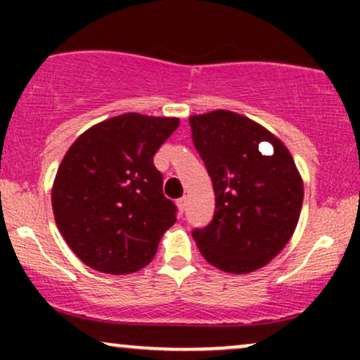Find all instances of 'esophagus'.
<instances>
[{"mask_svg": "<svg viewBox=\"0 0 360 360\" xmlns=\"http://www.w3.org/2000/svg\"><path fill=\"white\" fill-rule=\"evenodd\" d=\"M177 208H179V212L181 213H183L184 212V210H186V206H188V198H181V200H177Z\"/></svg>", "mask_w": 360, "mask_h": 360, "instance_id": "34e87169", "label": "esophagus"}]
</instances>
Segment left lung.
<instances>
[{
  "mask_svg": "<svg viewBox=\"0 0 360 360\" xmlns=\"http://www.w3.org/2000/svg\"><path fill=\"white\" fill-rule=\"evenodd\" d=\"M193 142L212 177L217 212L194 230L217 269L249 274L286 247L303 206V179L283 140L229 110L189 117Z\"/></svg>",
  "mask_w": 360,
  "mask_h": 360,
  "instance_id": "1",
  "label": "left lung"
}]
</instances>
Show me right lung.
I'll return each instance as SVG.
<instances>
[{"label": "right lung", "mask_w": 360, "mask_h": 360, "mask_svg": "<svg viewBox=\"0 0 360 360\" xmlns=\"http://www.w3.org/2000/svg\"><path fill=\"white\" fill-rule=\"evenodd\" d=\"M177 127L174 117L123 113L88 128L65 152L52 186L53 218L91 269L140 271L176 223L154 154Z\"/></svg>", "instance_id": "obj_1"}]
</instances>
